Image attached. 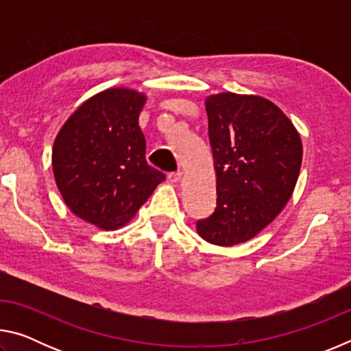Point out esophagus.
<instances>
[{
  "label": "esophagus",
  "mask_w": 351,
  "mask_h": 351,
  "mask_svg": "<svg viewBox=\"0 0 351 351\" xmlns=\"http://www.w3.org/2000/svg\"><path fill=\"white\" fill-rule=\"evenodd\" d=\"M169 181L170 182H178L182 178V171H171V173H169Z\"/></svg>",
  "instance_id": "obj_1"
}]
</instances>
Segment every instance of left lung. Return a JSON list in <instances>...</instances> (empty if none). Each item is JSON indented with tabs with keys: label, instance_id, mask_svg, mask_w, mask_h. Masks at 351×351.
<instances>
[{
	"label": "left lung",
	"instance_id": "left-lung-1",
	"mask_svg": "<svg viewBox=\"0 0 351 351\" xmlns=\"http://www.w3.org/2000/svg\"><path fill=\"white\" fill-rule=\"evenodd\" d=\"M217 175V207L198 219L201 239L234 246L263 230L293 195L302 165V141L271 100L219 93L206 99Z\"/></svg>",
	"mask_w": 351,
	"mask_h": 351
}]
</instances>
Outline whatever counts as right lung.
Returning a JSON list of instances; mask_svg holds the SVG:
<instances>
[{"mask_svg":"<svg viewBox=\"0 0 351 351\" xmlns=\"http://www.w3.org/2000/svg\"><path fill=\"white\" fill-rule=\"evenodd\" d=\"M145 100L128 88L105 90L83 102L54 141L52 169L63 201L100 229L125 226L165 180L145 159L139 127Z\"/></svg>","mask_w":351,"mask_h":351,"instance_id":"1","label":"right lung"}]
</instances>
